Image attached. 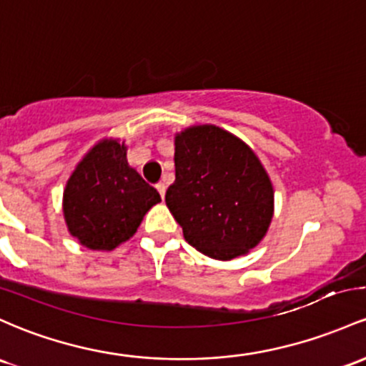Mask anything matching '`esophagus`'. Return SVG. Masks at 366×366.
<instances>
[{
  "mask_svg": "<svg viewBox=\"0 0 366 366\" xmlns=\"http://www.w3.org/2000/svg\"><path fill=\"white\" fill-rule=\"evenodd\" d=\"M156 189H158L159 194H162V198H164V192H167V186H164V182L156 184Z\"/></svg>",
  "mask_w": 366,
  "mask_h": 366,
  "instance_id": "esophagus-1",
  "label": "esophagus"
}]
</instances>
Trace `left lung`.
<instances>
[{
    "label": "left lung",
    "mask_w": 366,
    "mask_h": 366,
    "mask_svg": "<svg viewBox=\"0 0 366 366\" xmlns=\"http://www.w3.org/2000/svg\"><path fill=\"white\" fill-rule=\"evenodd\" d=\"M174 159L164 202L186 242L219 260L257 247L271 224L274 192L254 151L222 128L199 124L177 135Z\"/></svg>",
    "instance_id": "obj_1"
}]
</instances>
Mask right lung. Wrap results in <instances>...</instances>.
Returning a JSON list of instances; mask_svg holds the SVG:
<instances>
[{
	"label": "right lung",
	"instance_id": "right-lung-1",
	"mask_svg": "<svg viewBox=\"0 0 366 366\" xmlns=\"http://www.w3.org/2000/svg\"><path fill=\"white\" fill-rule=\"evenodd\" d=\"M159 202V192L128 167L124 144L104 140L67 180L64 217L86 248L112 250L135 234L142 217Z\"/></svg>",
	"mask_w": 366,
	"mask_h": 366
}]
</instances>
